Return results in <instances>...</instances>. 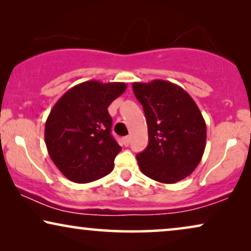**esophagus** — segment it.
Returning <instances> with one entry per match:
<instances>
[{"label": "esophagus", "instance_id": "esophagus-1", "mask_svg": "<svg viewBox=\"0 0 251 251\" xmlns=\"http://www.w3.org/2000/svg\"><path fill=\"white\" fill-rule=\"evenodd\" d=\"M129 143H130V137L129 136L125 137V138H123V144H125V146H128Z\"/></svg>", "mask_w": 251, "mask_h": 251}]
</instances>
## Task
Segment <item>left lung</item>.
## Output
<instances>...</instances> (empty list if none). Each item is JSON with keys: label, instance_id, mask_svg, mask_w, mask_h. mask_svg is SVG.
Segmentation results:
<instances>
[{"label": "left lung", "instance_id": "obj_1", "mask_svg": "<svg viewBox=\"0 0 251 251\" xmlns=\"http://www.w3.org/2000/svg\"><path fill=\"white\" fill-rule=\"evenodd\" d=\"M149 129V145L137 154L139 169L151 179L175 184L193 173L204 153L207 126L193 98L164 80L133 82Z\"/></svg>", "mask_w": 251, "mask_h": 251}]
</instances>
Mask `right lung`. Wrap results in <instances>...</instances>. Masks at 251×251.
Masks as SVG:
<instances>
[{
    "label": "right lung",
    "mask_w": 251,
    "mask_h": 251,
    "mask_svg": "<svg viewBox=\"0 0 251 251\" xmlns=\"http://www.w3.org/2000/svg\"><path fill=\"white\" fill-rule=\"evenodd\" d=\"M123 82L85 81L71 88L51 109L44 139L48 153L67 179L97 180L114 168L121 146L111 135L108 106L126 91Z\"/></svg>",
    "instance_id": "right-lung-1"
}]
</instances>
